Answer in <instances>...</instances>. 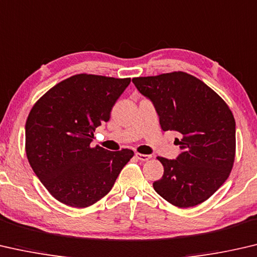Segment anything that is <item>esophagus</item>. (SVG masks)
Here are the masks:
<instances>
[{"instance_id": "34e87169", "label": "esophagus", "mask_w": 257, "mask_h": 257, "mask_svg": "<svg viewBox=\"0 0 257 257\" xmlns=\"http://www.w3.org/2000/svg\"><path fill=\"white\" fill-rule=\"evenodd\" d=\"M136 157L138 159H140L142 162H146V161H149L151 158L150 155H144V154H140V153H136Z\"/></svg>"}]
</instances>
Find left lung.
Returning <instances> with one entry per match:
<instances>
[{"instance_id":"1","label":"left lung","mask_w":257,"mask_h":257,"mask_svg":"<svg viewBox=\"0 0 257 257\" xmlns=\"http://www.w3.org/2000/svg\"><path fill=\"white\" fill-rule=\"evenodd\" d=\"M134 85L153 101L163 131H176L182 150L176 159L157 157L164 166L155 191L180 208L207 200L233 167L235 121L215 91L184 71L136 77Z\"/></svg>"}]
</instances>
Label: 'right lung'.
<instances>
[{"label": "right lung", "mask_w": 257, "mask_h": 257, "mask_svg": "<svg viewBox=\"0 0 257 257\" xmlns=\"http://www.w3.org/2000/svg\"><path fill=\"white\" fill-rule=\"evenodd\" d=\"M131 78L77 74L36 101L26 120V155L34 173L58 201L75 208L111 190L134 153L91 147L93 132L110 118Z\"/></svg>", "instance_id": "add662e5"}]
</instances>
